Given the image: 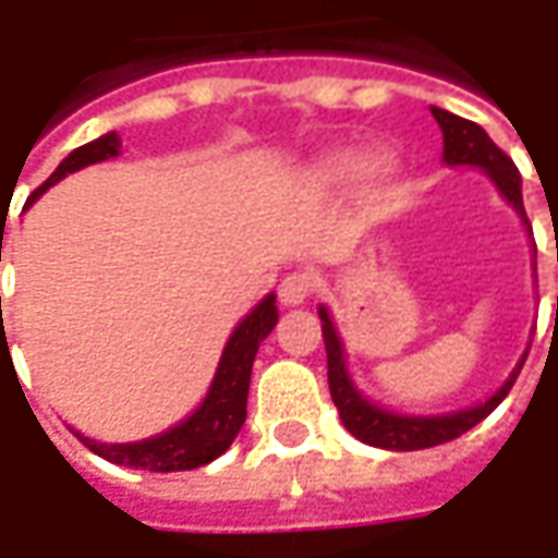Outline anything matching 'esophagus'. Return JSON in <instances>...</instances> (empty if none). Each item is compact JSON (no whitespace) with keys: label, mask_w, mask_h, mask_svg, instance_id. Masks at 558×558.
Returning <instances> with one entry per match:
<instances>
[{"label":"esophagus","mask_w":558,"mask_h":558,"mask_svg":"<svg viewBox=\"0 0 558 558\" xmlns=\"http://www.w3.org/2000/svg\"><path fill=\"white\" fill-rule=\"evenodd\" d=\"M311 294H313L311 272H289V276L279 282V301H282L286 307H298V304H304Z\"/></svg>","instance_id":"esophagus-1"}]
</instances>
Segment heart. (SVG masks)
Instances as JSON below:
<instances>
[{
	"label": "heart",
	"mask_w": 558,
	"mask_h": 558,
	"mask_svg": "<svg viewBox=\"0 0 558 558\" xmlns=\"http://www.w3.org/2000/svg\"><path fill=\"white\" fill-rule=\"evenodd\" d=\"M363 173V180L369 185H381L391 180V173H395V161L388 158V155H375V158H363L356 148H338V151H329V155H323L319 161L313 163V180H319V183H348V180H354Z\"/></svg>",
	"instance_id": "heart-1"
}]
</instances>
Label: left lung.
I'll list each match as a JSON object with an SVG mask.
<instances>
[{"instance_id":"obj_1","label":"left lung","mask_w":558,"mask_h":558,"mask_svg":"<svg viewBox=\"0 0 558 558\" xmlns=\"http://www.w3.org/2000/svg\"><path fill=\"white\" fill-rule=\"evenodd\" d=\"M432 114H435L440 133H444V161L482 167L484 173L494 180V185L500 189V195L519 210V217L527 223L525 204H522V177H519L512 158L506 155L504 148L494 145V140L484 133L478 123L457 118V114H450L444 108H432ZM319 319H323V341H326V360H329V391H332L335 407H338V416H341L344 428L354 438L369 444V447H381V450H425V447H438V444H447V440L465 435L469 428H475L484 416H490L500 407V400L509 395V388L522 373L527 356H522V363L506 378L504 388L494 397H487L478 407H469V410H460V413H447V416H400V413L375 407L356 391L351 375L344 369L341 338L335 332L326 307H319Z\"/></svg>"}]
</instances>
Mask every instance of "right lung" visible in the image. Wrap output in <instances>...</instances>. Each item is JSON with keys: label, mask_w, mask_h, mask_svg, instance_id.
Instances as JSON below:
<instances>
[{"label": "right lung", "mask_w": 558, "mask_h": 558, "mask_svg": "<svg viewBox=\"0 0 558 558\" xmlns=\"http://www.w3.org/2000/svg\"><path fill=\"white\" fill-rule=\"evenodd\" d=\"M120 136L108 133L96 142H86L74 148L64 161L58 163L52 177L33 192L27 204H33L49 185L58 180H64L68 173L83 170L89 163L108 161L118 158ZM0 257H2V239H0ZM2 304V301H0ZM279 319L276 311V294H267L254 311L247 313L245 319L235 326V332L229 335L226 341L223 356L217 375L210 381V391L202 400V407L183 418L180 425H173L170 432L155 435L148 440H136V444H98L93 438H76L83 440L93 453H98L101 460L118 462V465H130V469H148V472H185V469H198L207 465L210 460H217L220 453L229 450V444L235 440V435L242 432L247 416V385H251V366L260 341L272 332Z\"/></svg>", "instance_id": "right-lung-1"}]
</instances>
